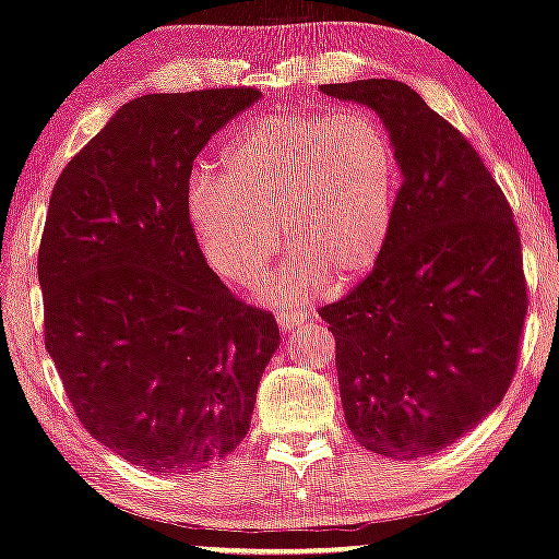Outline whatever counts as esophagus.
I'll return each mask as SVG.
<instances>
[{
    "label": "esophagus",
    "instance_id": "esophagus-1",
    "mask_svg": "<svg viewBox=\"0 0 559 559\" xmlns=\"http://www.w3.org/2000/svg\"><path fill=\"white\" fill-rule=\"evenodd\" d=\"M302 321H306V313H302V311H293V308H287V311H280V313H277V323H280L282 329H285V332H290V329L300 326Z\"/></svg>",
    "mask_w": 559,
    "mask_h": 559
}]
</instances>
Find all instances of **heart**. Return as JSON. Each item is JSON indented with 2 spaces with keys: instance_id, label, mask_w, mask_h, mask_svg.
I'll return each mask as SVG.
<instances>
[{
  "instance_id": "1",
  "label": "heart",
  "mask_w": 559,
  "mask_h": 559,
  "mask_svg": "<svg viewBox=\"0 0 559 559\" xmlns=\"http://www.w3.org/2000/svg\"><path fill=\"white\" fill-rule=\"evenodd\" d=\"M394 202V147L373 116L287 111L248 123L223 153V176L191 178L186 215L206 264L236 287L277 257L282 223L293 257L269 290L302 298L378 264Z\"/></svg>"
}]
</instances>
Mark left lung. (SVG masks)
<instances>
[{
	"label": "left lung",
	"mask_w": 559,
	"mask_h": 559,
	"mask_svg": "<svg viewBox=\"0 0 559 559\" xmlns=\"http://www.w3.org/2000/svg\"><path fill=\"white\" fill-rule=\"evenodd\" d=\"M376 111L402 189L373 272L321 308L349 432L389 459L456 443L502 402L526 280L513 212L477 150L396 80L321 85Z\"/></svg>",
	"instance_id": "8db88e82"
}]
</instances>
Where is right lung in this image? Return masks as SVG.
I'll list each match as a JSON object with an SVG mask.
<instances>
[{"mask_svg": "<svg viewBox=\"0 0 559 559\" xmlns=\"http://www.w3.org/2000/svg\"><path fill=\"white\" fill-rule=\"evenodd\" d=\"M253 87L129 100L53 186L38 251L46 349L95 440L150 472L236 451L280 347L199 251L186 194L197 155Z\"/></svg>", "mask_w": 559, "mask_h": 559, "instance_id": "obj_1", "label": "right lung"}]
</instances>
